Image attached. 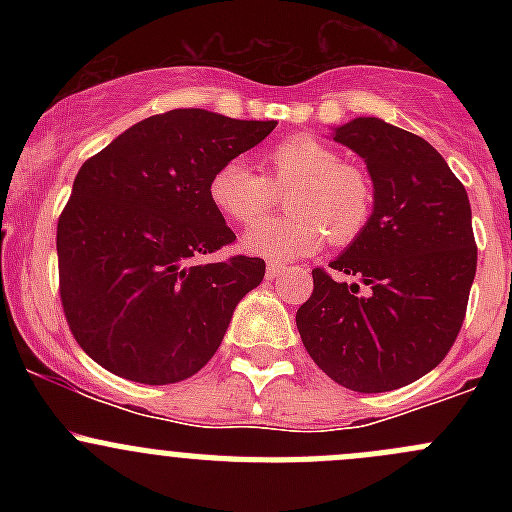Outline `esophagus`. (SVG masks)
<instances>
[{"label":"esophagus","mask_w":512,"mask_h":512,"mask_svg":"<svg viewBox=\"0 0 512 512\" xmlns=\"http://www.w3.org/2000/svg\"><path fill=\"white\" fill-rule=\"evenodd\" d=\"M282 270H285V267L277 265V262H270V265H267V270H265L267 280H275V277H280Z\"/></svg>","instance_id":"obj_1"}]
</instances>
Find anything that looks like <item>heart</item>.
Segmentation results:
<instances>
[{
    "label": "heart",
    "instance_id": "obj_1",
    "mask_svg": "<svg viewBox=\"0 0 512 512\" xmlns=\"http://www.w3.org/2000/svg\"><path fill=\"white\" fill-rule=\"evenodd\" d=\"M262 175L240 160L220 165L208 185L210 203L235 225H254L288 193L289 214L252 227L245 247L272 262H287L317 250L329 235L349 245L374 213V183L332 146L297 133L262 153Z\"/></svg>",
    "mask_w": 512,
    "mask_h": 512
}]
</instances>
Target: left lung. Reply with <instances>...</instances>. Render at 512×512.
<instances>
[{
    "label": "left lung",
    "instance_id": "8db88e82",
    "mask_svg": "<svg viewBox=\"0 0 512 512\" xmlns=\"http://www.w3.org/2000/svg\"><path fill=\"white\" fill-rule=\"evenodd\" d=\"M334 141L366 160L374 213L329 270H312L297 329L329 379L379 394L436 369L461 332L478 265L471 203L441 153L416 133L354 118Z\"/></svg>",
    "mask_w": 512,
    "mask_h": 512
}]
</instances>
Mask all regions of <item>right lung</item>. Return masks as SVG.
Returning a JSON list of instances; mask_svg holds the SVG:
<instances>
[{
    "label": "right lung",
    "mask_w": 512,
    "mask_h": 512,
    "mask_svg": "<svg viewBox=\"0 0 512 512\" xmlns=\"http://www.w3.org/2000/svg\"><path fill=\"white\" fill-rule=\"evenodd\" d=\"M275 126L175 108L131 126L81 165L56 225L59 297L71 334L96 364L163 386L213 359L237 302L265 277V260H200L235 245L208 185Z\"/></svg>",
    "instance_id": "add662e5"
}]
</instances>
